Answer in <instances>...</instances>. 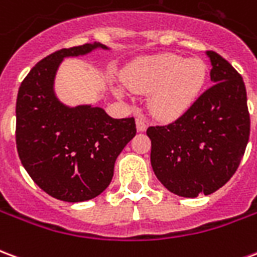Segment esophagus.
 Returning a JSON list of instances; mask_svg holds the SVG:
<instances>
[{"instance_id": "esophagus-1", "label": "esophagus", "mask_w": 257, "mask_h": 257, "mask_svg": "<svg viewBox=\"0 0 257 257\" xmlns=\"http://www.w3.org/2000/svg\"><path fill=\"white\" fill-rule=\"evenodd\" d=\"M136 128H138L139 132H145L146 129H147V123H146V121L142 117L136 118Z\"/></svg>"}]
</instances>
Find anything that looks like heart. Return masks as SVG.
Returning <instances> with one entry per match:
<instances>
[{
	"label": "heart",
	"instance_id": "b5f03b06",
	"mask_svg": "<svg viewBox=\"0 0 257 257\" xmlns=\"http://www.w3.org/2000/svg\"><path fill=\"white\" fill-rule=\"evenodd\" d=\"M208 67L201 59H184L173 53H158L136 59L122 71L123 85L138 93H149L147 110L161 121L182 117L204 89ZM119 97L121 86L114 88Z\"/></svg>",
	"mask_w": 257,
	"mask_h": 257
}]
</instances>
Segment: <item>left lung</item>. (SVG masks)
Segmentation results:
<instances>
[{
    "mask_svg": "<svg viewBox=\"0 0 257 257\" xmlns=\"http://www.w3.org/2000/svg\"><path fill=\"white\" fill-rule=\"evenodd\" d=\"M213 86L190 110L165 126H150L151 167L164 187L179 197L209 195L231 179L249 140L246 89L242 77L208 51Z\"/></svg>",
    "mask_w": 257,
    "mask_h": 257,
    "instance_id": "left-lung-1",
    "label": "left lung"
}]
</instances>
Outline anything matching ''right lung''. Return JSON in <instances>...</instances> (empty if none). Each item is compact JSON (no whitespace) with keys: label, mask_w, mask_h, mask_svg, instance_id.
I'll list each match as a JSON object with an SVG mask.
<instances>
[{"label":"right lung","mask_w":257,"mask_h":257,"mask_svg":"<svg viewBox=\"0 0 257 257\" xmlns=\"http://www.w3.org/2000/svg\"><path fill=\"white\" fill-rule=\"evenodd\" d=\"M110 49L100 42L60 49L31 68L16 100V147L22 165L51 197L82 202L108 187L114 164L136 135L135 118L110 117L101 107L59 100L55 78L66 58Z\"/></svg>","instance_id":"1"}]
</instances>
